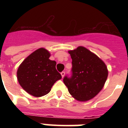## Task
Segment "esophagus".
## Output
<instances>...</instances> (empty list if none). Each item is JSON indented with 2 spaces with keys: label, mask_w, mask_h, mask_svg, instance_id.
I'll return each instance as SVG.
<instances>
[{
  "label": "esophagus",
  "mask_w": 128,
  "mask_h": 128,
  "mask_svg": "<svg viewBox=\"0 0 128 128\" xmlns=\"http://www.w3.org/2000/svg\"><path fill=\"white\" fill-rule=\"evenodd\" d=\"M64 75H65V72H64V71H62V72H61V75H62V78H64Z\"/></svg>",
  "instance_id": "34e87169"
}]
</instances>
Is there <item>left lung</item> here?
<instances>
[{"instance_id": "8db88e82", "label": "left lung", "mask_w": 128, "mask_h": 128, "mask_svg": "<svg viewBox=\"0 0 128 128\" xmlns=\"http://www.w3.org/2000/svg\"><path fill=\"white\" fill-rule=\"evenodd\" d=\"M68 53L72 58L71 75H66L63 82L75 99L88 101L103 88L108 78L107 67L95 54L83 46Z\"/></svg>"}]
</instances>
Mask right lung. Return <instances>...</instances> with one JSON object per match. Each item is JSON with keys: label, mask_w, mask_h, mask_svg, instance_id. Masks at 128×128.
<instances>
[{"label": "right lung", "mask_w": 128, "mask_h": 128, "mask_svg": "<svg viewBox=\"0 0 128 128\" xmlns=\"http://www.w3.org/2000/svg\"><path fill=\"white\" fill-rule=\"evenodd\" d=\"M50 53L40 48L29 55L17 71L18 82L22 88L34 96L48 94L62 75L56 70V62L49 60Z\"/></svg>", "instance_id": "1"}]
</instances>
